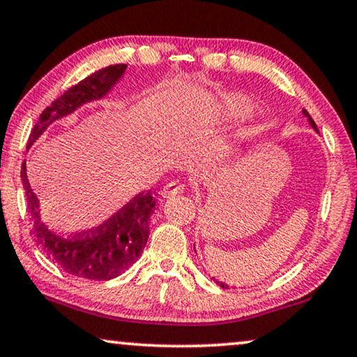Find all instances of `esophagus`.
Listing matches in <instances>:
<instances>
[{"label":"esophagus","mask_w":357,"mask_h":357,"mask_svg":"<svg viewBox=\"0 0 357 357\" xmlns=\"http://www.w3.org/2000/svg\"><path fill=\"white\" fill-rule=\"evenodd\" d=\"M183 190H184V184L178 183V181H172V183H168L162 189V195H163V197H173V195L181 194Z\"/></svg>","instance_id":"esophagus-1"}]
</instances>
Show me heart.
<instances>
[{
    "mask_svg": "<svg viewBox=\"0 0 357 357\" xmlns=\"http://www.w3.org/2000/svg\"><path fill=\"white\" fill-rule=\"evenodd\" d=\"M225 109H227L229 116H244V114H248L249 107L243 98L234 95V97L227 98V102H225Z\"/></svg>",
    "mask_w": 357,
    "mask_h": 357,
    "instance_id": "1",
    "label": "heart"
}]
</instances>
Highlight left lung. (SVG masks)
Returning a JSON list of instances; mask_svg holds the SVG:
<instances>
[{
    "mask_svg": "<svg viewBox=\"0 0 357 357\" xmlns=\"http://www.w3.org/2000/svg\"><path fill=\"white\" fill-rule=\"evenodd\" d=\"M303 114H304V116L305 118H307V121H309V124H310V126H312L315 130H317V132H319V129H317V126H315V123H314V119L312 118H310V114L307 113V112H305V109H303ZM217 283L220 284V286H222V288H228V284H225V283H222V281H217Z\"/></svg>",
    "mask_w": 357,
    "mask_h": 357,
    "instance_id": "left-lung-1",
    "label": "left lung"
}]
</instances>
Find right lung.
<instances>
[{"label": "right lung", "mask_w": 357, "mask_h": 357, "mask_svg": "<svg viewBox=\"0 0 357 357\" xmlns=\"http://www.w3.org/2000/svg\"><path fill=\"white\" fill-rule=\"evenodd\" d=\"M128 64H112L102 68L79 84L66 90L40 114L30 132V147L50 124L76 112L82 105L103 98L124 76ZM21 179L26 190L27 207L32 215V234L48 259L56 262L74 277L107 281L126 272L140 257L149 239V220L157 200L150 190L134 195L129 202L105 220L97 228L76 234H61L45 223L40 213V202L30 188L26 162L22 163Z\"/></svg>", "instance_id": "add662e5"}]
</instances>
